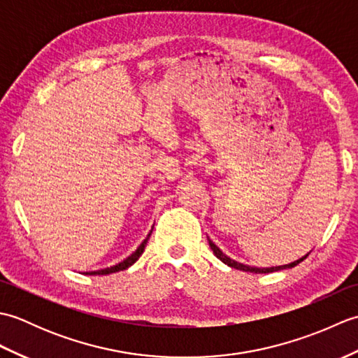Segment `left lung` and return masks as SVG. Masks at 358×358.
<instances>
[{
    "instance_id": "8db88e82",
    "label": "left lung",
    "mask_w": 358,
    "mask_h": 358,
    "mask_svg": "<svg viewBox=\"0 0 358 358\" xmlns=\"http://www.w3.org/2000/svg\"><path fill=\"white\" fill-rule=\"evenodd\" d=\"M208 240H209V238H208ZM209 246H210V249H212V252H214V255L218 258V260H222L224 264L231 266V268H234V269H240V271H245V272H254V273H269V272H275V271H281V269L294 268V266H296L300 262H303V258L308 257V255H306V257L300 258V260H295V262H292V263L283 264V266H272V268H254V266H248V264H243V263H238V262L232 260L231 257H227L226 254L222 252V249H220L214 241L209 240Z\"/></svg>"
}]
</instances>
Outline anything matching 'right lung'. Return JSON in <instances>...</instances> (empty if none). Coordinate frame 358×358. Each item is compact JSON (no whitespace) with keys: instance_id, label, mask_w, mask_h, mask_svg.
I'll list each match as a JSON object with an SVG mask.
<instances>
[{"instance_id":"obj_1","label":"right lung","mask_w":358,"mask_h":358,"mask_svg":"<svg viewBox=\"0 0 358 358\" xmlns=\"http://www.w3.org/2000/svg\"><path fill=\"white\" fill-rule=\"evenodd\" d=\"M150 235V234H149ZM149 235H148V238L144 240L141 245L136 248V250L135 252H132L131 255L129 257H126L123 262H120V263H117L115 266H110V268H104V269H100V271H90V272H86L87 275H108V273H113V272H118V271H124V269H127L129 266H132L136 260H138V258L141 257V254H143V250H144V246H146V243H148V240H149Z\"/></svg>"}]
</instances>
